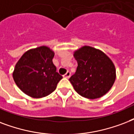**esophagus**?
Masks as SVG:
<instances>
[{"label": "esophagus", "instance_id": "1", "mask_svg": "<svg viewBox=\"0 0 134 134\" xmlns=\"http://www.w3.org/2000/svg\"><path fill=\"white\" fill-rule=\"evenodd\" d=\"M64 77H65V78H69L70 77V72H69V71H68V72H66V74L64 75Z\"/></svg>", "mask_w": 134, "mask_h": 134}]
</instances>
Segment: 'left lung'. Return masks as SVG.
I'll return each instance as SVG.
<instances>
[{
  "instance_id": "obj_1",
  "label": "left lung",
  "mask_w": 134,
  "mask_h": 134,
  "mask_svg": "<svg viewBox=\"0 0 134 134\" xmlns=\"http://www.w3.org/2000/svg\"><path fill=\"white\" fill-rule=\"evenodd\" d=\"M73 56L78 66L69 80L77 93L95 99L109 92L116 78L112 60L101 50L87 45L75 51Z\"/></svg>"
}]
</instances>
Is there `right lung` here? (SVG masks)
<instances>
[{"instance_id": "add662e5", "label": "right lung", "mask_w": 134, "mask_h": 134, "mask_svg": "<svg viewBox=\"0 0 134 134\" xmlns=\"http://www.w3.org/2000/svg\"><path fill=\"white\" fill-rule=\"evenodd\" d=\"M54 52L49 47L40 46L26 51L15 65L12 77L25 94L34 98L48 96L63 77L57 72L52 59Z\"/></svg>"}]
</instances>
